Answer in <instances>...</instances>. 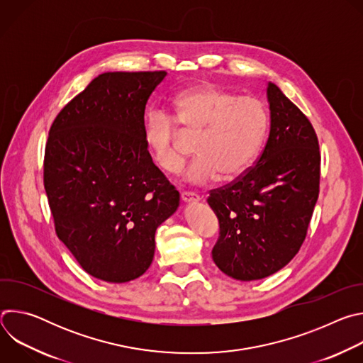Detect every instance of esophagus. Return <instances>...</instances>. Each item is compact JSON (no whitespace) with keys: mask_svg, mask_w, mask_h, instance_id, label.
Here are the masks:
<instances>
[{"mask_svg":"<svg viewBox=\"0 0 363 363\" xmlns=\"http://www.w3.org/2000/svg\"><path fill=\"white\" fill-rule=\"evenodd\" d=\"M181 199L184 203H194V202H198L199 201V196L194 192H182L181 194Z\"/></svg>","mask_w":363,"mask_h":363,"instance_id":"1","label":"esophagus"}]
</instances>
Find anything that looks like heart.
I'll use <instances>...</instances> for the list:
<instances>
[{
	"mask_svg": "<svg viewBox=\"0 0 363 363\" xmlns=\"http://www.w3.org/2000/svg\"><path fill=\"white\" fill-rule=\"evenodd\" d=\"M177 122L186 136H196V157L184 172L185 181L205 184L218 175L233 179L254 162L267 132V112L260 100L237 96L216 84H199L172 99ZM175 121L152 109L145 122L143 139L150 160L165 172H177L184 155L179 150Z\"/></svg>",
	"mask_w": 363,
	"mask_h": 363,
	"instance_id": "b5f03b06",
	"label": "heart"
}]
</instances>
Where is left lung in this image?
<instances>
[{
	"mask_svg": "<svg viewBox=\"0 0 363 363\" xmlns=\"http://www.w3.org/2000/svg\"><path fill=\"white\" fill-rule=\"evenodd\" d=\"M270 132L257 164L211 191L220 221L213 260L227 276L251 281L277 273L300 250L319 196L316 132L286 94L267 82Z\"/></svg>",
	"mask_w": 363,
	"mask_h": 363,
	"instance_id": "8db88e82",
	"label": "left lung"
}]
</instances>
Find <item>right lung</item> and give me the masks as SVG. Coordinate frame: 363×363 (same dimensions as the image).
<instances>
[{
	"mask_svg": "<svg viewBox=\"0 0 363 363\" xmlns=\"http://www.w3.org/2000/svg\"><path fill=\"white\" fill-rule=\"evenodd\" d=\"M167 72H108L93 79L51 125L44 188L56 233L82 269L108 283L140 277L155 233L179 192L145 146V108Z\"/></svg>",
	"mask_w": 363,
	"mask_h": 363,
	"instance_id": "obj_1",
	"label": "right lung"
}]
</instances>
